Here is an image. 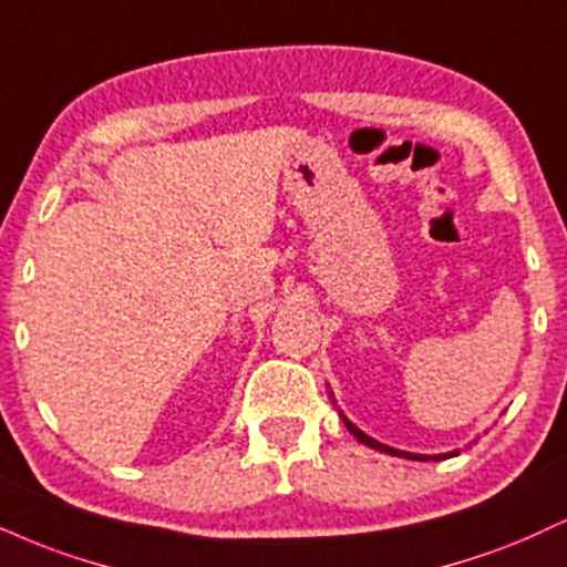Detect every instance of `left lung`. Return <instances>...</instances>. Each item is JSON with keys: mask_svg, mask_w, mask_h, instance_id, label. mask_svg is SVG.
Returning a JSON list of instances; mask_svg holds the SVG:
<instances>
[{"mask_svg": "<svg viewBox=\"0 0 567 567\" xmlns=\"http://www.w3.org/2000/svg\"><path fill=\"white\" fill-rule=\"evenodd\" d=\"M340 417H343V422H346V427H349L351 431V435L357 441H361L364 443V446H370V449H378V452H385V454H393V456H404V460H420V462H425V460H446V456H454V454H460V452H452V454H439V456H427V454H409V452H399V449H391V446H385V443H380V441H374V439H370V435H367L364 431H359L357 425H353V422L346 417V414H340Z\"/></svg>", "mask_w": 567, "mask_h": 567, "instance_id": "left-lung-1", "label": "left lung"}]
</instances>
